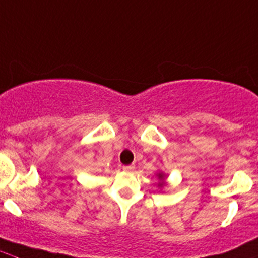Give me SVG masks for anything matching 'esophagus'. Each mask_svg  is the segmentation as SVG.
<instances>
[{"label":"esophagus","instance_id":"34e87169","mask_svg":"<svg viewBox=\"0 0 258 258\" xmlns=\"http://www.w3.org/2000/svg\"><path fill=\"white\" fill-rule=\"evenodd\" d=\"M135 169V165H126V167H123V170H126V172H134Z\"/></svg>","mask_w":258,"mask_h":258}]
</instances>
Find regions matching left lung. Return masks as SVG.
I'll return each instance as SVG.
<instances>
[{
	"mask_svg": "<svg viewBox=\"0 0 258 258\" xmlns=\"http://www.w3.org/2000/svg\"><path fill=\"white\" fill-rule=\"evenodd\" d=\"M156 178H158L159 179V182H158V188L160 189V191H163V188H164L165 186H167V182H165V178H167V174H165L164 172H160V170H159L158 173H156Z\"/></svg>",
	"mask_w": 258,
	"mask_h": 258,
	"instance_id": "obj_1",
	"label": "left lung"
}]
</instances>
